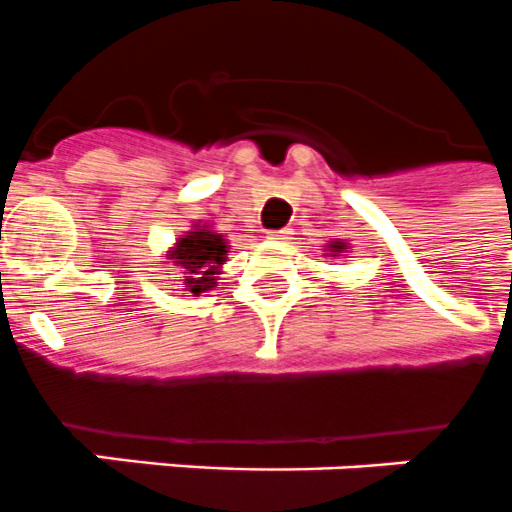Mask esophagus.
<instances>
[{"mask_svg": "<svg viewBox=\"0 0 512 512\" xmlns=\"http://www.w3.org/2000/svg\"><path fill=\"white\" fill-rule=\"evenodd\" d=\"M292 228H278V231H268V239H289Z\"/></svg>", "mask_w": 512, "mask_h": 512, "instance_id": "34e87169", "label": "esophagus"}]
</instances>
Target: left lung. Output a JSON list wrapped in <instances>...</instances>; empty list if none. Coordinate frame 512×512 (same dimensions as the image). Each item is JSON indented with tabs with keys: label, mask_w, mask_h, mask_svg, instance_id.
Returning a JSON list of instances; mask_svg holds the SVG:
<instances>
[{
	"label": "left lung",
	"mask_w": 512,
	"mask_h": 512,
	"mask_svg": "<svg viewBox=\"0 0 512 512\" xmlns=\"http://www.w3.org/2000/svg\"><path fill=\"white\" fill-rule=\"evenodd\" d=\"M331 247H334L336 252H339V249H344V242H334V244H331Z\"/></svg>",
	"instance_id": "8db88e82"
}]
</instances>
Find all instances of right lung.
Here are the masks:
<instances>
[{"label": "right lung", "mask_w": 512, "mask_h": 512, "mask_svg": "<svg viewBox=\"0 0 512 512\" xmlns=\"http://www.w3.org/2000/svg\"><path fill=\"white\" fill-rule=\"evenodd\" d=\"M226 242L223 236L213 234V231H189L184 239H178L176 249H173V265L181 270V284L184 292H191L199 297L202 292H210L218 281V268L226 260Z\"/></svg>", "instance_id": "right-lung-1"}]
</instances>
